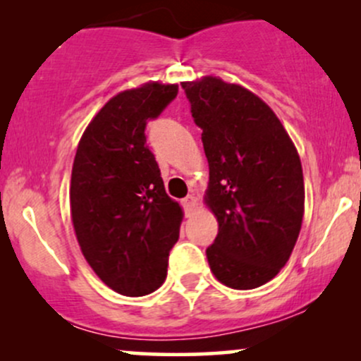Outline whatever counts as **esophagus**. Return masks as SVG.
I'll list each match as a JSON object with an SVG mask.
<instances>
[{
    "label": "esophagus",
    "mask_w": 361,
    "mask_h": 361,
    "mask_svg": "<svg viewBox=\"0 0 361 361\" xmlns=\"http://www.w3.org/2000/svg\"><path fill=\"white\" fill-rule=\"evenodd\" d=\"M181 205H183L185 214H186V215H190V214L193 212L195 205H197V198H195L193 195H188V197H185L183 200H181Z\"/></svg>",
    "instance_id": "1"
}]
</instances>
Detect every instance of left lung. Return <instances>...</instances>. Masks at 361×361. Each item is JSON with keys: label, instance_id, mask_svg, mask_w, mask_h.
<instances>
[{"label": "left lung", "instance_id": "obj_1", "mask_svg": "<svg viewBox=\"0 0 361 361\" xmlns=\"http://www.w3.org/2000/svg\"><path fill=\"white\" fill-rule=\"evenodd\" d=\"M209 161L205 202L219 222L210 270L235 290L261 287L285 267L304 217L297 149L251 91L207 76L181 82Z\"/></svg>", "mask_w": 361, "mask_h": 361}]
</instances>
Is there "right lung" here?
<instances>
[{"instance_id": "add662e5", "label": "right lung", "mask_w": 361, "mask_h": 361, "mask_svg": "<svg viewBox=\"0 0 361 361\" xmlns=\"http://www.w3.org/2000/svg\"><path fill=\"white\" fill-rule=\"evenodd\" d=\"M178 85L147 82L98 111L74 156L71 215L82 255L111 290L140 297L163 285L180 238V205L164 190L146 126L176 98Z\"/></svg>"}]
</instances>
